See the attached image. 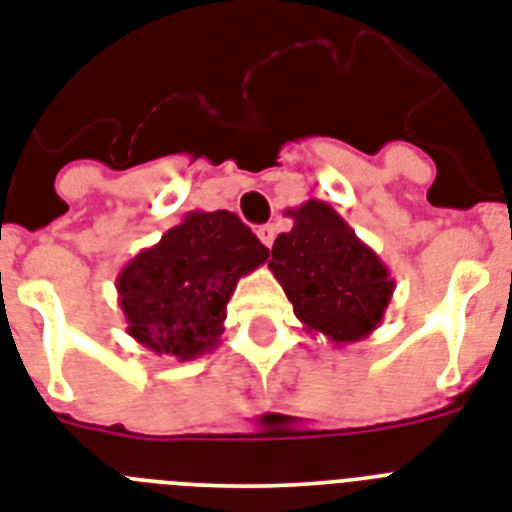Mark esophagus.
I'll list each match as a JSON object with an SVG mask.
<instances>
[{"label":"esophagus","mask_w":512,"mask_h":512,"mask_svg":"<svg viewBox=\"0 0 512 512\" xmlns=\"http://www.w3.org/2000/svg\"><path fill=\"white\" fill-rule=\"evenodd\" d=\"M257 239H260L265 247H270V244L276 242V226H270V223L260 226V229H257Z\"/></svg>","instance_id":"34e87169"}]
</instances>
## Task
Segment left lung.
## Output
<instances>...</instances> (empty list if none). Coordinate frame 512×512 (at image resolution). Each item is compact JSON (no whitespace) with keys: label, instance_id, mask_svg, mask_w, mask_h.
I'll list each match as a JSON object with an SVG mask.
<instances>
[{"label":"left lung","instance_id":"left-lung-1","mask_svg":"<svg viewBox=\"0 0 512 512\" xmlns=\"http://www.w3.org/2000/svg\"><path fill=\"white\" fill-rule=\"evenodd\" d=\"M291 231L278 234L268 268L307 333L341 346L367 338L385 317L395 281L375 249L322 200L289 208Z\"/></svg>","mask_w":512,"mask_h":512}]
</instances>
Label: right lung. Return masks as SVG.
Here are the masks:
<instances>
[{"label": "right lung", "mask_w": 512, "mask_h": 512, "mask_svg": "<svg viewBox=\"0 0 512 512\" xmlns=\"http://www.w3.org/2000/svg\"><path fill=\"white\" fill-rule=\"evenodd\" d=\"M265 260L268 247L236 213L192 210L117 276L127 333L153 354L179 362L208 354L221 343L239 278Z\"/></svg>", "instance_id": "add662e5"}]
</instances>
